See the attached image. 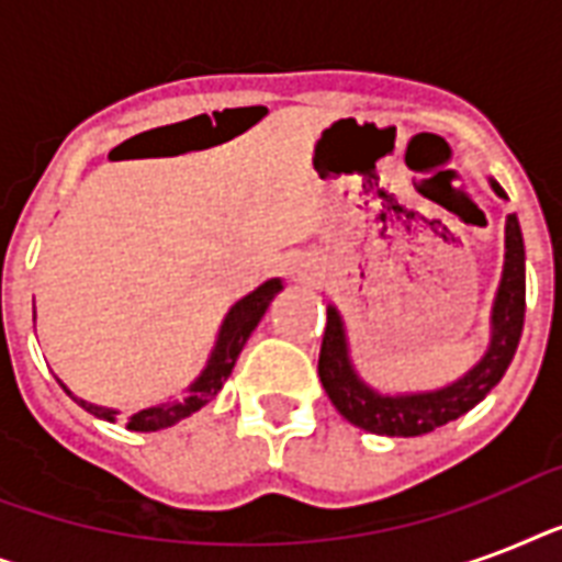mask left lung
<instances>
[{
  "label": "left lung",
  "instance_id": "left-lung-1",
  "mask_svg": "<svg viewBox=\"0 0 562 562\" xmlns=\"http://www.w3.org/2000/svg\"><path fill=\"white\" fill-rule=\"evenodd\" d=\"M490 187L498 198H507L505 189L490 178ZM525 324V245L519 218L507 215L505 224V271L498 282L496 303L490 315V347L472 370L454 379L446 387L423 393H382L370 387L350 359V344L344 317L335 306L326 308V333L321 344L317 373L329 400L344 419L352 426L387 437H417L463 417L475 408L505 375L507 364L522 338Z\"/></svg>",
  "mask_w": 562,
  "mask_h": 562
}]
</instances>
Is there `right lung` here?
Listing matches in <instances>:
<instances>
[{"label": "right lung", "instance_id": "obj_1", "mask_svg": "<svg viewBox=\"0 0 562 562\" xmlns=\"http://www.w3.org/2000/svg\"><path fill=\"white\" fill-rule=\"evenodd\" d=\"M280 291L282 280H268L256 291H250L247 297L238 300L236 306L227 312V317H224V324H221L218 338H215V347H212L206 368H203L201 375L189 384L187 393L178 396V400L157 402L151 408L136 411L134 417H127V428H131V431H160V428L175 426V423H180V419L194 414V411H201L210 400H215L221 387H224V382H227V375L236 368L238 352H241V347L247 344L250 333H254L256 324L262 321V315L268 312V306H271V300L277 297ZM57 382H60V379H57ZM60 387H64L83 411H90L92 417L110 419V423L116 419L119 411L101 408V405H92V402L75 396L64 382H60Z\"/></svg>", "mask_w": 562, "mask_h": 562}]
</instances>
